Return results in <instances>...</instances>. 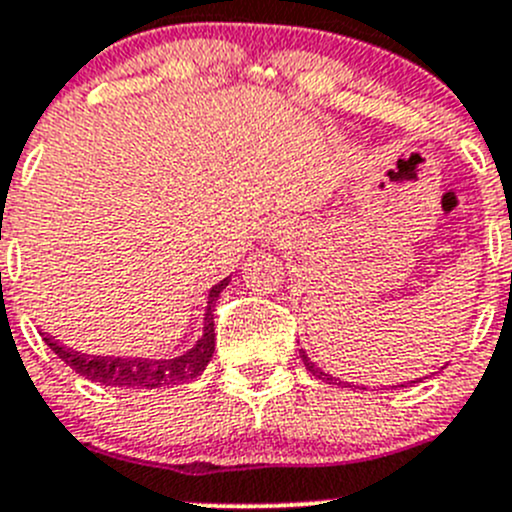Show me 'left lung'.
Here are the masks:
<instances>
[{
    "instance_id": "8db88e82",
    "label": "left lung",
    "mask_w": 512,
    "mask_h": 512,
    "mask_svg": "<svg viewBox=\"0 0 512 512\" xmlns=\"http://www.w3.org/2000/svg\"><path fill=\"white\" fill-rule=\"evenodd\" d=\"M300 358H303V364H305V369H308V371H310V374H313V376H315V379H321V381H326V384H336V381H338V379H333V376H331V374H326V371H323V369H318V366H315V364H313V361H310V358H308V353H305V351H303V348H300ZM338 386H341V381H338ZM401 386H404V384H401Z\"/></svg>"
}]
</instances>
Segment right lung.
<instances>
[{
    "mask_svg": "<svg viewBox=\"0 0 512 512\" xmlns=\"http://www.w3.org/2000/svg\"><path fill=\"white\" fill-rule=\"evenodd\" d=\"M229 285V278L219 280L209 290L207 310H204V331L194 346L174 358H121V356H85L60 346L55 338L42 333L47 346L57 353L73 371L85 379L103 386H123V389H159V386H179L202 376L214 353V305L219 293Z\"/></svg>",
    "mask_w": 512,
    "mask_h": 512,
    "instance_id": "right-lung-1",
    "label": "right lung"
}]
</instances>
